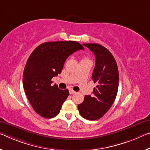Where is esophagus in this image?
Wrapping results in <instances>:
<instances>
[{"label":"esophagus","instance_id":"34e87169","mask_svg":"<svg viewBox=\"0 0 150 150\" xmlns=\"http://www.w3.org/2000/svg\"><path fill=\"white\" fill-rule=\"evenodd\" d=\"M75 91H73V90L72 89H69V93L70 94H73V93H75Z\"/></svg>","mask_w":150,"mask_h":150}]
</instances>
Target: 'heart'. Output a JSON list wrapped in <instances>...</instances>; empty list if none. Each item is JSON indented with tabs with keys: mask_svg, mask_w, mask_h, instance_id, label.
Wrapping results in <instances>:
<instances>
[{
	"mask_svg": "<svg viewBox=\"0 0 150 150\" xmlns=\"http://www.w3.org/2000/svg\"><path fill=\"white\" fill-rule=\"evenodd\" d=\"M86 59V58H85V59Z\"/></svg>",
	"mask_w": 150,
	"mask_h": 150,
	"instance_id": "1",
	"label": "heart"
}]
</instances>
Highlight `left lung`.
Returning <instances> with one entry per match:
<instances>
[{"mask_svg":"<svg viewBox=\"0 0 150 150\" xmlns=\"http://www.w3.org/2000/svg\"><path fill=\"white\" fill-rule=\"evenodd\" d=\"M96 56L92 79L97 86L92 96H85L77 106L83 117L97 120L103 116L115 101L119 85V72L115 59L105 47L96 43L83 44Z\"/></svg>","mask_w":150,"mask_h":150,"instance_id":"1","label":"left lung"}]
</instances>
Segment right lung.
Wrapping results in <instances>:
<instances>
[{"label":"right lung","mask_w":150,"mask_h":150,"mask_svg":"<svg viewBox=\"0 0 150 150\" xmlns=\"http://www.w3.org/2000/svg\"><path fill=\"white\" fill-rule=\"evenodd\" d=\"M84 47L77 41L47 42L39 45L28 57L23 71V84L34 110L50 119L58 115L69 90L53 85L51 79L61 73L69 56Z\"/></svg>","instance_id":"1"}]
</instances>
